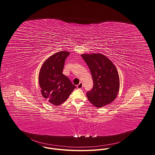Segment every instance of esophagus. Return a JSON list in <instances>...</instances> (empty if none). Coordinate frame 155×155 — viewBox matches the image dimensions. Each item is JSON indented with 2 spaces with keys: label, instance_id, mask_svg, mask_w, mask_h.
<instances>
[{
  "label": "esophagus",
  "instance_id": "34e87169",
  "mask_svg": "<svg viewBox=\"0 0 155 155\" xmlns=\"http://www.w3.org/2000/svg\"><path fill=\"white\" fill-rule=\"evenodd\" d=\"M83 83H80L78 85H77V88L79 89H83Z\"/></svg>",
  "mask_w": 155,
  "mask_h": 155
}]
</instances>
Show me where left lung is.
Masks as SVG:
<instances>
[{
	"label": "left lung",
	"instance_id": "8db88e82",
	"mask_svg": "<svg viewBox=\"0 0 155 155\" xmlns=\"http://www.w3.org/2000/svg\"><path fill=\"white\" fill-rule=\"evenodd\" d=\"M93 78L92 89L87 92L89 101L96 107L110 104L117 96L120 87L117 70L109 59L102 54H83Z\"/></svg>",
	"mask_w": 155,
	"mask_h": 155
}]
</instances>
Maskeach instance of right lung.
I'll return each instance as SVG.
<instances>
[{"instance_id": "right-lung-1", "label": "right lung", "mask_w": 155, "mask_h": 155, "mask_svg": "<svg viewBox=\"0 0 155 155\" xmlns=\"http://www.w3.org/2000/svg\"><path fill=\"white\" fill-rule=\"evenodd\" d=\"M68 51H59L48 58L42 64L39 74V83L42 96L54 105L64 102L76 87L62 74Z\"/></svg>"}]
</instances>
